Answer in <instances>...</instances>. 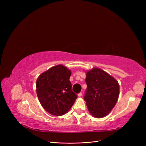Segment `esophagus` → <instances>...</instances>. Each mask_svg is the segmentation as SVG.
Wrapping results in <instances>:
<instances>
[{"mask_svg":"<svg viewBox=\"0 0 146 146\" xmlns=\"http://www.w3.org/2000/svg\"><path fill=\"white\" fill-rule=\"evenodd\" d=\"M82 96V92H80V93L78 94V97H81Z\"/></svg>","mask_w":146,"mask_h":146,"instance_id":"1","label":"esophagus"}]
</instances>
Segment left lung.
<instances>
[{"label":"left lung","instance_id":"1","mask_svg":"<svg viewBox=\"0 0 146 146\" xmlns=\"http://www.w3.org/2000/svg\"><path fill=\"white\" fill-rule=\"evenodd\" d=\"M87 85L84 100L88 111L97 118L107 116L115 106L119 95V85L115 78L99 68L87 71Z\"/></svg>","mask_w":146,"mask_h":146}]
</instances>
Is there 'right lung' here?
Listing matches in <instances>:
<instances>
[{"label":"right lung","instance_id":"1","mask_svg":"<svg viewBox=\"0 0 146 146\" xmlns=\"http://www.w3.org/2000/svg\"><path fill=\"white\" fill-rule=\"evenodd\" d=\"M70 75V70L59 64L42 73L37 79L36 90L39 102L52 115L68 113L77 98L72 91Z\"/></svg>","mask_w":146,"mask_h":146}]
</instances>
